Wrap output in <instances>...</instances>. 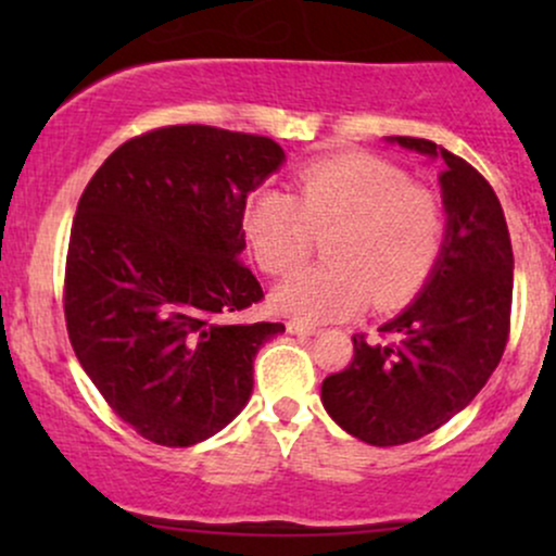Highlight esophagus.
<instances>
[{"label": "esophagus", "instance_id": "1", "mask_svg": "<svg viewBox=\"0 0 556 556\" xmlns=\"http://www.w3.org/2000/svg\"><path fill=\"white\" fill-rule=\"evenodd\" d=\"M287 331L290 334H298V337H311L316 334V324H308V321H287Z\"/></svg>", "mask_w": 556, "mask_h": 556}]
</instances>
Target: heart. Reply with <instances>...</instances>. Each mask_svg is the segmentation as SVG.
<instances>
[{
	"label": "heart",
	"mask_w": 556,
	"mask_h": 556,
	"mask_svg": "<svg viewBox=\"0 0 556 556\" xmlns=\"http://www.w3.org/2000/svg\"><path fill=\"white\" fill-rule=\"evenodd\" d=\"M444 208L413 185L397 164L374 154L324 159L300 172L298 195L261 190L248 203L245 232L261 269L282 277L314 253L329 232V261L298 271L279 287L287 314L327 321L405 303L431 277L444 245Z\"/></svg>",
	"instance_id": "obj_1"
}]
</instances>
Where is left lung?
<instances>
[{"label":"left lung","instance_id":"1","mask_svg":"<svg viewBox=\"0 0 556 556\" xmlns=\"http://www.w3.org/2000/svg\"><path fill=\"white\" fill-rule=\"evenodd\" d=\"M442 159L446 235L424 292L379 327L384 342L353 334V361L321 384L344 431L374 446L416 442L470 405L500 366L513 308V242L494 188L433 140L389 138Z\"/></svg>","mask_w":556,"mask_h":556}]
</instances>
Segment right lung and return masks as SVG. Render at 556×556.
I'll use <instances>...</instances> for the list:
<instances>
[{"instance_id": "right-lung-1", "label": "right lung", "mask_w": 556, "mask_h": 556, "mask_svg": "<svg viewBox=\"0 0 556 556\" xmlns=\"http://www.w3.org/2000/svg\"><path fill=\"white\" fill-rule=\"evenodd\" d=\"M285 162L271 138L172 125L119 146L83 190L65 321L83 371L140 437L190 446L253 392V358L282 324H238L264 298L242 264V214Z\"/></svg>"}]
</instances>
